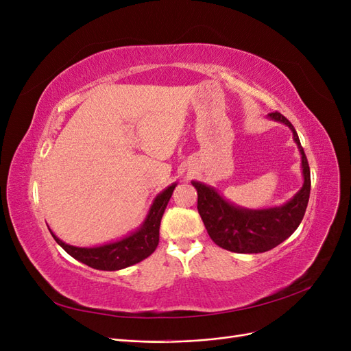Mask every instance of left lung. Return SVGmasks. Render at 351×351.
<instances>
[{"label":"left lung","mask_w":351,"mask_h":351,"mask_svg":"<svg viewBox=\"0 0 351 351\" xmlns=\"http://www.w3.org/2000/svg\"><path fill=\"white\" fill-rule=\"evenodd\" d=\"M271 120L284 123L302 155L304 183L287 204L268 209H246L232 205L214 187L192 182L197 190V210L209 237L219 247L236 253H262L289 239L300 226L311 195V168L293 124L280 112L268 114Z\"/></svg>","instance_id":"left-lung-1"}]
</instances>
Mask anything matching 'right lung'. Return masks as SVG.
<instances>
[{
  "label": "right lung",
  "mask_w": 351,
  "mask_h": 351,
  "mask_svg": "<svg viewBox=\"0 0 351 351\" xmlns=\"http://www.w3.org/2000/svg\"><path fill=\"white\" fill-rule=\"evenodd\" d=\"M177 183L167 187L164 192L159 193L154 204L147 212L143 224L137 228L130 236H127L119 241L104 244L98 247H76L60 240L51 230L54 240L64 249L70 256L79 262L88 265L90 268L101 271H119L134 263L146 259L155 252L159 243V226L164 215V210L168 205Z\"/></svg>",
  "instance_id": "add662e5"
}]
</instances>
